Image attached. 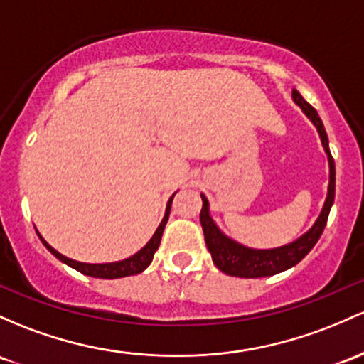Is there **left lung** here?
I'll list each match as a JSON object with an SVG mask.
<instances>
[{"instance_id": "8db88e82", "label": "left lung", "mask_w": 364, "mask_h": 364, "mask_svg": "<svg viewBox=\"0 0 364 364\" xmlns=\"http://www.w3.org/2000/svg\"><path fill=\"white\" fill-rule=\"evenodd\" d=\"M294 102L301 107L302 112L311 119V122L316 126L319 138H321L323 149H325L326 155H328V166H330V183H328V195H326L325 205H323L321 214L316 219L313 228L307 233L302 235L301 238L289 243V245L278 247V249H267V250H257L249 249V247L240 245L238 242L231 240L226 235L219 231L215 226L213 218L209 215V202L207 198L202 197V210H200V225L203 230V237H205L207 249H209L210 255H213L214 264L223 273L230 274V277L238 278H264L273 277V274L282 273V271L289 269L301 262L307 254L311 252L316 242L321 237L323 230H325L326 221H328V214L331 205H333L335 198V162L331 157L328 149V136L323 127L321 119H319L318 112L301 97L297 90L292 91Z\"/></svg>"}]
</instances>
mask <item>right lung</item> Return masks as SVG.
Segmentation results:
<instances>
[{
	"instance_id": "right-lung-1",
	"label": "right lung",
	"mask_w": 364,
	"mask_h": 364,
	"mask_svg": "<svg viewBox=\"0 0 364 364\" xmlns=\"http://www.w3.org/2000/svg\"><path fill=\"white\" fill-rule=\"evenodd\" d=\"M173 197L169 198V202H167V207H166V214H164V219L162 223L159 225L157 231L154 233V237L150 238V242L146 243L145 247H143L139 252H136L134 255H131V257L124 259V261H119V262H107V264H87V262H79V261H74V259H69L65 257V255H62L57 250L53 249L51 245H48L45 242V238L39 235V238H41V242L45 243V247L48 250H50L51 254L55 255V257L58 259V261L65 262L67 266L74 267V269H77L79 273L86 274V277H93V278H105V279H114V278H124V277H131V274H138L141 273L143 269H146V267L150 266L151 259H154V254L155 250L159 249V245H161V238H162V233H164V228H166V223L167 219H169V213H171V203H173Z\"/></svg>"
}]
</instances>
